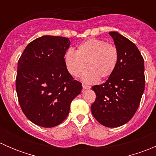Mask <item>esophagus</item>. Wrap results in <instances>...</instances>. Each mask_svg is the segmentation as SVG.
Listing matches in <instances>:
<instances>
[{"label": "esophagus", "mask_w": 156, "mask_h": 156, "mask_svg": "<svg viewBox=\"0 0 156 156\" xmlns=\"http://www.w3.org/2000/svg\"><path fill=\"white\" fill-rule=\"evenodd\" d=\"M82 87L84 90H87V89H90L91 87L90 86H88V85H85V84H83Z\"/></svg>", "instance_id": "34e87169"}]
</instances>
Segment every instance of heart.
<instances>
[{
  "instance_id": "obj_1",
  "label": "heart",
  "mask_w": 156,
  "mask_h": 156,
  "mask_svg": "<svg viewBox=\"0 0 156 156\" xmlns=\"http://www.w3.org/2000/svg\"><path fill=\"white\" fill-rule=\"evenodd\" d=\"M119 60V52L115 45L105 41L91 38L80 44L75 52L69 49L64 56V62L71 75L78 77L85 69L81 79L91 84L99 79L109 77Z\"/></svg>"
}]
</instances>
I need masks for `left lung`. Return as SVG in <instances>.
Returning a JSON list of instances; mask_svg holds the SVG:
<instances>
[{
    "label": "left lung",
    "mask_w": 156,
    "mask_h": 156,
    "mask_svg": "<svg viewBox=\"0 0 156 156\" xmlns=\"http://www.w3.org/2000/svg\"><path fill=\"white\" fill-rule=\"evenodd\" d=\"M109 34L119 52V60L107 81L92 87L97 97L91 112L103 126L116 127L128 122L139 107L145 87L144 60L129 39L116 31Z\"/></svg>",
    "instance_id": "left-lung-1"
}]
</instances>
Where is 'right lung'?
Listing matches in <instances>:
<instances>
[{
	"mask_svg": "<svg viewBox=\"0 0 156 156\" xmlns=\"http://www.w3.org/2000/svg\"><path fill=\"white\" fill-rule=\"evenodd\" d=\"M70 41L44 35L27 45L18 61L16 90L25 115L35 125L53 127L67 118L82 85L64 62Z\"/></svg>",
	"mask_w": 156,
	"mask_h": 156,
	"instance_id": "1",
	"label": "right lung"
}]
</instances>
